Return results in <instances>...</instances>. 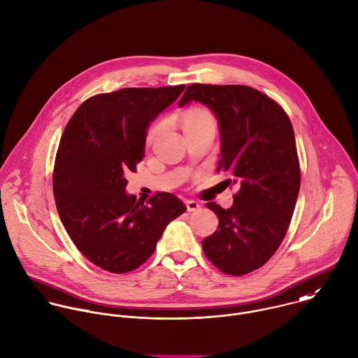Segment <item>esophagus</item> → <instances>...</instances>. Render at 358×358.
Wrapping results in <instances>:
<instances>
[{"label": "esophagus", "instance_id": "obj_1", "mask_svg": "<svg viewBox=\"0 0 358 358\" xmlns=\"http://www.w3.org/2000/svg\"><path fill=\"white\" fill-rule=\"evenodd\" d=\"M185 205H187L188 212H195V210H198V209L201 208V205H199L196 201H192V199L185 201Z\"/></svg>", "mask_w": 358, "mask_h": 358}]
</instances>
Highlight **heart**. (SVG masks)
I'll list each match as a JSON object with an SVG mask.
<instances>
[{
	"label": "heart",
	"instance_id": "b5f03b06",
	"mask_svg": "<svg viewBox=\"0 0 358 358\" xmlns=\"http://www.w3.org/2000/svg\"><path fill=\"white\" fill-rule=\"evenodd\" d=\"M205 124H215L213 117L208 110L189 108L182 113L181 125H182L184 131L188 128H194V127H199V125H205ZM159 131H160V124H156L149 128V131L146 134V145H150L153 142V139L157 136Z\"/></svg>",
	"mask_w": 358,
	"mask_h": 358
}]
</instances>
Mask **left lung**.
<instances>
[{
    "instance_id": "obj_1",
    "label": "left lung",
    "mask_w": 358,
    "mask_h": 358,
    "mask_svg": "<svg viewBox=\"0 0 358 358\" xmlns=\"http://www.w3.org/2000/svg\"><path fill=\"white\" fill-rule=\"evenodd\" d=\"M189 101H201L217 117V171L240 185L231 208L206 203L219 226L202 248L219 271L243 276L265 265L287 233L301 180L294 129L275 100L250 86L192 83L178 106Z\"/></svg>"
}]
</instances>
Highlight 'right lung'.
I'll return each instance as SVG.
<instances>
[{"mask_svg":"<svg viewBox=\"0 0 358 358\" xmlns=\"http://www.w3.org/2000/svg\"><path fill=\"white\" fill-rule=\"evenodd\" d=\"M185 85L125 87L83 101L57 150L52 191L59 219L76 248L96 266L127 273L145 264L167 224L185 205L170 192L145 205L128 195L125 174L143 159L149 124Z\"/></svg>","mask_w":358,"mask_h":358,"instance_id":"1","label":"right lung"}]
</instances>
